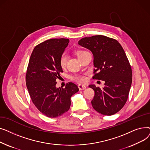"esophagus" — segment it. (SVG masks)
<instances>
[{
  "label": "esophagus",
  "instance_id": "obj_1",
  "mask_svg": "<svg viewBox=\"0 0 150 150\" xmlns=\"http://www.w3.org/2000/svg\"><path fill=\"white\" fill-rule=\"evenodd\" d=\"M78 88H79V89L80 91L84 90V89H85L86 88V86L85 85H84V84H79V85H78Z\"/></svg>",
  "mask_w": 150,
  "mask_h": 150
}]
</instances>
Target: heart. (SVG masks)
<instances>
[{"instance_id":"heart-1","label":"heart","mask_w":150,"mask_h":150,"mask_svg":"<svg viewBox=\"0 0 150 150\" xmlns=\"http://www.w3.org/2000/svg\"><path fill=\"white\" fill-rule=\"evenodd\" d=\"M86 52H87L84 51V50H78L75 52V54H76L77 57L79 58ZM66 62H67V56H66L65 53H63L61 55L60 58H59V64L62 67H64L66 66ZM72 79L78 83H85L86 81V80H87V77H86V75H78L74 76L72 78Z\"/></svg>"}]
</instances>
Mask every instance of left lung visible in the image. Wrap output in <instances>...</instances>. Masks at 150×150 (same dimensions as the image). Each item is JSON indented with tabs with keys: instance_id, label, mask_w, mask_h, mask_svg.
Returning <instances> with one entry per match:
<instances>
[{
	"instance_id": "8db88e82",
	"label": "left lung",
	"mask_w": 150,
	"mask_h": 150,
	"mask_svg": "<svg viewBox=\"0 0 150 150\" xmlns=\"http://www.w3.org/2000/svg\"><path fill=\"white\" fill-rule=\"evenodd\" d=\"M78 44L92 52L93 79L105 81L102 89L89 86L95 92L93 108L103 115L115 114L127 102L132 83V69L123 49L116 39L103 35L83 38Z\"/></svg>"
}]
</instances>
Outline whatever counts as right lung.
<instances>
[{
	"mask_svg": "<svg viewBox=\"0 0 150 150\" xmlns=\"http://www.w3.org/2000/svg\"><path fill=\"white\" fill-rule=\"evenodd\" d=\"M69 42L65 38L51 39L37 45L30 58L25 80L30 98L44 115L55 118L70 109V98L79 91L72 83L66 87L56 88V80L63 72L60 56Z\"/></svg>",
	"mask_w": 150,
	"mask_h": 150,
	"instance_id": "obj_1",
	"label": "right lung"
}]
</instances>
